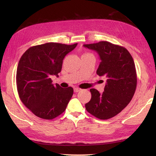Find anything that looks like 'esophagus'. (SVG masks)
Returning <instances> with one entry per match:
<instances>
[{
  "mask_svg": "<svg viewBox=\"0 0 156 156\" xmlns=\"http://www.w3.org/2000/svg\"><path fill=\"white\" fill-rule=\"evenodd\" d=\"M81 88H78V87H75V88H74V92H75V93H77V92H79V91H81Z\"/></svg>",
  "mask_w": 156,
  "mask_h": 156,
  "instance_id": "34e87169",
  "label": "esophagus"
}]
</instances>
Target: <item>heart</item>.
Instances as JSON below:
<instances>
[{"instance_id":"obj_1","label":"heart","mask_w":156,"mask_h":156,"mask_svg":"<svg viewBox=\"0 0 156 156\" xmlns=\"http://www.w3.org/2000/svg\"><path fill=\"white\" fill-rule=\"evenodd\" d=\"M84 55H90V54H89V53H86V54H84Z\"/></svg>"}]
</instances>
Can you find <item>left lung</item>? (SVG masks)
Returning a JSON list of instances; mask_svg holds the SVG:
<instances>
[{
    "label": "left lung",
    "instance_id": "obj_1",
    "mask_svg": "<svg viewBox=\"0 0 156 156\" xmlns=\"http://www.w3.org/2000/svg\"><path fill=\"white\" fill-rule=\"evenodd\" d=\"M83 46L100 55L101 61L96 73L107 77L102 94L95 88L90 90L92 97L85 104L86 109L99 119H111L123 110L133 97L137 83L134 60L124 47L107 41Z\"/></svg>",
    "mask_w": 156,
    "mask_h": 156
}]
</instances>
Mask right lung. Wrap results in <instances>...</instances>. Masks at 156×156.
Listing matches in <instances>:
<instances>
[{
    "instance_id": "right-lung-1",
    "label": "right lung",
    "mask_w": 156,
    "mask_h": 156,
    "mask_svg": "<svg viewBox=\"0 0 156 156\" xmlns=\"http://www.w3.org/2000/svg\"><path fill=\"white\" fill-rule=\"evenodd\" d=\"M77 44L46 43L28 49L18 63L17 89L21 101L36 116L52 120L66 108L73 94L72 87L53 84L51 75L58 77L65 56Z\"/></svg>"
}]
</instances>
